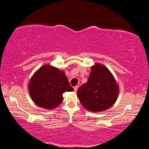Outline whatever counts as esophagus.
<instances>
[{"label": "esophagus", "mask_w": 149, "mask_h": 149, "mask_svg": "<svg viewBox=\"0 0 149 149\" xmlns=\"http://www.w3.org/2000/svg\"><path fill=\"white\" fill-rule=\"evenodd\" d=\"M78 88H79V86H77H77L74 87V91H75V92H77V91Z\"/></svg>", "instance_id": "esophagus-1"}]
</instances>
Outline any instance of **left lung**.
<instances>
[{"instance_id": "left-lung-1", "label": "left lung", "mask_w": 149, "mask_h": 149, "mask_svg": "<svg viewBox=\"0 0 149 149\" xmlns=\"http://www.w3.org/2000/svg\"><path fill=\"white\" fill-rule=\"evenodd\" d=\"M120 88L115 78L106 66L94 64L88 82L77 90V97L85 109L100 112L113 106L118 98Z\"/></svg>"}]
</instances>
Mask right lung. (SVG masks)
Wrapping results in <instances>:
<instances>
[{
	"mask_svg": "<svg viewBox=\"0 0 149 149\" xmlns=\"http://www.w3.org/2000/svg\"><path fill=\"white\" fill-rule=\"evenodd\" d=\"M31 99L39 107L54 109L64 100L63 93L74 91L63 70L45 64L37 70L28 83Z\"/></svg>",
	"mask_w": 149,
	"mask_h": 149,
	"instance_id": "right-lung-1",
	"label": "right lung"
}]
</instances>
